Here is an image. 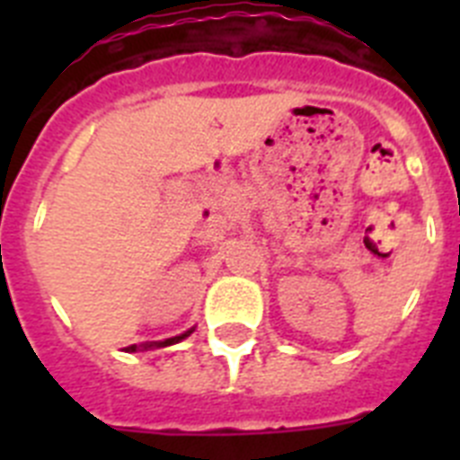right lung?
Listing matches in <instances>:
<instances>
[{"instance_id": "1", "label": "right lung", "mask_w": 460, "mask_h": 460, "mask_svg": "<svg viewBox=\"0 0 460 460\" xmlns=\"http://www.w3.org/2000/svg\"><path fill=\"white\" fill-rule=\"evenodd\" d=\"M193 334V329H189V332H184V334L180 336H172V339H165V341H154V343H142V345H128L126 348V352H137V350H149V348H165V345H174L180 343V341H184L186 336Z\"/></svg>"}]
</instances>
